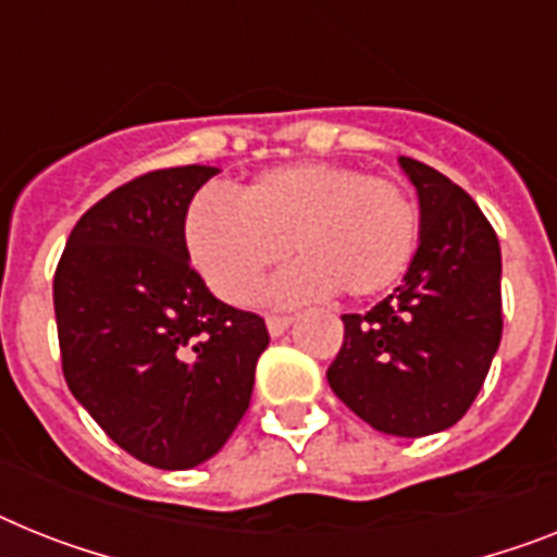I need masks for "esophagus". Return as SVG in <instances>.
I'll use <instances>...</instances> for the list:
<instances>
[{"instance_id":"34e87169","label":"esophagus","mask_w":557,"mask_h":557,"mask_svg":"<svg viewBox=\"0 0 557 557\" xmlns=\"http://www.w3.org/2000/svg\"><path fill=\"white\" fill-rule=\"evenodd\" d=\"M265 325H269L271 336H280V334H286V329L292 325V317H288V314H269V317H265Z\"/></svg>"}]
</instances>
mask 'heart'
<instances>
[{"label": "heart", "mask_w": 557, "mask_h": 557, "mask_svg": "<svg viewBox=\"0 0 557 557\" xmlns=\"http://www.w3.org/2000/svg\"><path fill=\"white\" fill-rule=\"evenodd\" d=\"M419 207L394 181L336 163H288L237 191H200L184 218L191 265L218 297L246 306L286 249L300 263L277 300L336 294L368 300L394 288L419 246Z\"/></svg>", "instance_id": "b5f03b06"}]
</instances>
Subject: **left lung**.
<instances>
[{
    "label": "left lung",
    "instance_id": "1",
    "mask_svg": "<svg viewBox=\"0 0 557 557\" xmlns=\"http://www.w3.org/2000/svg\"><path fill=\"white\" fill-rule=\"evenodd\" d=\"M419 191L422 235L401 286L368 314H343L329 385L371 428L430 436L459 422L502 343V246L450 177L399 158Z\"/></svg>",
    "mask_w": 557,
    "mask_h": 557
}]
</instances>
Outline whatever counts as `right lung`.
Returning a JSON list of instances; mask_svg holds the SVG:
<instances>
[{
    "label": "right lung",
    "instance_id": "right-lung-1",
    "mask_svg": "<svg viewBox=\"0 0 557 557\" xmlns=\"http://www.w3.org/2000/svg\"><path fill=\"white\" fill-rule=\"evenodd\" d=\"M214 166L147 172L78 218L53 308L70 394L144 465L212 459L249 410L263 317L221 302L189 265L184 218Z\"/></svg>",
    "mask_w": 557,
    "mask_h": 557
}]
</instances>
